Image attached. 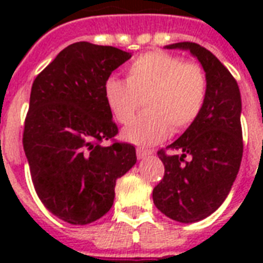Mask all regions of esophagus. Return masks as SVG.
<instances>
[{"label": "esophagus", "instance_id": "1", "mask_svg": "<svg viewBox=\"0 0 263 263\" xmlns=\"http://www.w3.org/2000/svg\"><path fill=\"white\" fill-rule=\"evenodd\" d=\"M136 156H138V160H144L147 158L148 156H152V152L150 150H146V148H136Z\"/></svg>", "mask_w": 263, "mask_h": 263}]
</instances>
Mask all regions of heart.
<instances>
[{
  "instance_id": "b5f03b06",
  "label": "heart",
  "mask_w": 263,
  "mask_h": 263,
  "mask_svg": "<svg viewBox=\"0 0 263 263\" xmlns=\"http://www.w3.org/2000/svg\"><path fill=\"white\" fill-rule=\"evenodd\" d=\"M103 97L120 124H128L143 105L144 115L123 131V138L139 146H152L175 132L187 129L203 110L208 78L196 63H184L166 51L138 55L127 67V82L109 76Z\"/></svg>"
}]
</instances>
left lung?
Wrapping results in <instances>:
<instances>
[{
	"label": "left lung",
	"mask_w": 263,
	"mask_h": 263,
	"mask_svg": "<svg viewBox=\"0 0 263 263\" xmlns=\"http://www.w3.org/2000/svg\"><path fill=\"white\" fill-rule=\"evenodd\" d=\"M166 49L188 50L208 78V98L200 116L169 144L180 154L158 152L164 179L153 200L165 216L184 224L209 217L220 208L236 179L243 156L240 90L231 72L212 51L198 43L179 42ZM188 156L190 160H185Z\"/></svg>",
	"instance_id": "left-lung-1"
}]
</instances>
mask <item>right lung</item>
I'll return each instance as SVG.
<instances>
[{
	"label": "right lung",
	"instance_id": "obj_1",
	"mask_svg": "<svg viewBox=\"0 0 263 263\" xmlns=\"http://www.w3.org/2000/svg\"><path fill=\"white\" fill-rule=\"evenodd\" d=\"M131 55L113 46L72 43L32 83L23 134L31 179L45 208L72 225L106 214L116 180L136 164L132 144H102L119 132L103 83Z\"/></svg>",
	"mask_w": 263,
	"mask_h": 263
}]
</instances>
